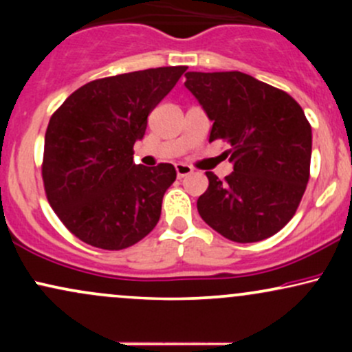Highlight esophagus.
Listing matches in <instances>:
<instances>
[{"instance_id": "esophagus-1", "label": "esophagus", "mask_w": 352, "mask_h": 352, "mask_svg": "<svg viewBox=\"0 0 352 352\" xmlns=\"http://www.w3.org/2000/svg\"><path fill=\"white\" fill-rule=\"evenodd\" d=\"M175 170H177V175L180 177H187V175H190V173L193 172V168L190 167V165H187V164H177L175 165Z\"/></svg>"}]
</instances>
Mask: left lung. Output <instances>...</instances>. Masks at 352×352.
I'll list each match as a JSON object with an SVG mask.
<instances>
[{
	"instance_id": "1",
	"label": "left lung",
	"mask_w": 352,
	"mask_h": 352,
	"mask_svg": "<svg viewBox=\"0 0 352 352\" xmlns=\"http://www.w3.org/2000/svg\"><path fill=\"white\" fill-rule=\"evenodd\" d=\"M185 79L213 122L210 142L223 139L232 147L233 172L223 182L207 173L200 217L236 243L274 235L293 218L309 180L313 135L301 106L240 71L187 72Z\"/></svg>"
}]
</instances>
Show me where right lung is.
<instances>
[{
	"label": "right lung",
	"instance_id": "add662e5",
	"mask_svg": "<svg viewBox=\"0 0 352 352\" xmlns=\"http://www.w3.org/2000/svg\"><path fill=\"white\" fill-rule=\"evenodd\" d=\"M185 71L157 67L92 80L52 114L44 137V188L59 220L84 243L129 248L159 221L175 167L135 165L134 144Z\"/></svg>",
	"mask_w": 352,
	"mask_h": 352
}]
</instances>
